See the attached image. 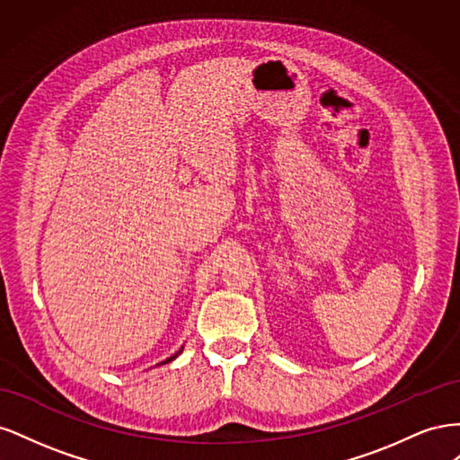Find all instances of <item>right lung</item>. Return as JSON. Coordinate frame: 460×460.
Returning a JSON list of instances; mask_svg holds the SVG:
<instances>
[{"label":"right lung","mask_w":460,"mask_h":460,"mask_svg":"<svg viewBox=\"0 0 460 460\" xmlns=\"http://www.w3.org/2000/svg\"><path fill=\"white\" fill-rule=\"evenodd\" d=\"M182 349H184V347H182ZM182 349H180V351H178V353H174V355H172V357H169V358H166V360H163V363H161V365H164V363H171V360H174V358H176V357H178V355H180V353H182Z\"/></svg>","instance_id":"add662e5"}]
</instances>
